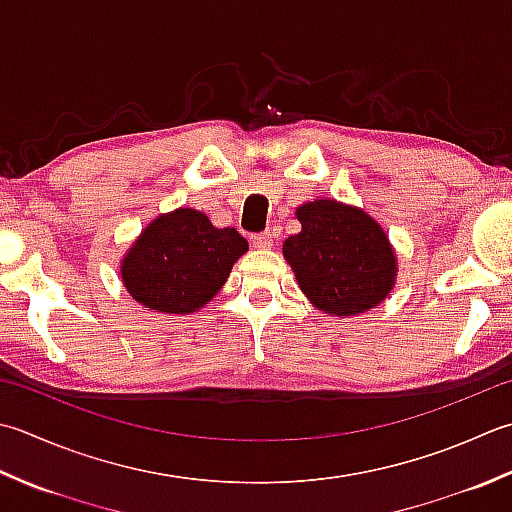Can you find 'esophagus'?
<instances>
[{"instance_id":"esophagus-1","label":"esophagus","mask_w":512,"mask_h":512,"mask_svg":"<svg viewBox=\"0 0 512 512\" xmlns=\"http://www.w3.org/2000/svg\"><path fill=\"white\" fill-rule=\"evenodd\" d=\"M250 242H253L255 248H270L273 246V235H270V230H266V233H257L250 237Z\"/></svg>"}]
</instances>
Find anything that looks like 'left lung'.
Masks as SVG:
<instances>
[{
  "label": "left lung",
  "instance_id": "8db88e82",
  "mask_svg": "<svg viewBox=\"0 0 512 512\" xmlns=\"http://www.w3.org/2000/svg\"><path fill=\"white\" fill-rule=\"evenodd\" d=\"M302 233L284 242L299 288L319 310L348 317L377 306L395 284L388 237L364 210L330 199L297 210Z\"/></svg>",
  "mask_w": 512,
  "mask_h": 512
}]
</instances>
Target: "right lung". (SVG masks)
Here are the masks:
<instances>
[{"label":"right lung","mask_w":512,"mask_h":512,"mask_svg":"<svg viewBox=\"0 0 512 512\" xmlns=\"http://www.w3.org/2000/svg\"><path fill=\"white\" fill-rule=\"evenodd\" d=\"M248 250L235 228H215L193 208L157 217L122 264V279L139 304L159 313H193L210 302Z\"/></svg>","instance_id":"1"}]
</instances>
